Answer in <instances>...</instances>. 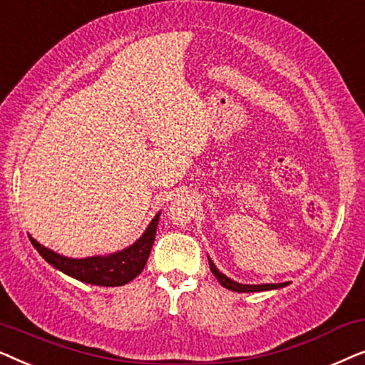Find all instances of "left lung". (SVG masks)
<instances>
[{
	"instance_id": "8db88e82",
	"label": "left lung",
	"mask_w": 365,
	"mask_h": 365,
	"mask_svg": "<svg viewBox=\"0 0 365 365\" xmlns=\"http://www.w3.org/2000/svg\"><path fill=\"white\" fill-rule=\"evenodd\" d=\"M209 267H211V272L216 276V279L221 284L222 287L229 289V291H234V292H261V291H271V289H279V287H286L289 282H281V284H239L236 281H232V279H229L227 276H224V274L219 271V269L214 266V262L209 259Z\"/></svg>"
}]
</instances>
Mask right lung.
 <instances>
[{
    "label": "right lung",
    "mask_w": 365,
    "mask_h": 365,
    "mask_svg": "<svg viewBox=\"0 0 365 365\" xmlns=\"http://www.w3.org/2000/svg\"><path fill=\"white\" fill-rule=\"evenodd\" d=\"M159 214L161 212L154 216L146 231H144L143 236L136 242L123 249V251L109 254V256L71 259L41 246L31 236H29V241H31L34 249L41 254L44 261L51 264L53 267H56L58 271L78 279V281L106 287L124 286V284H128L134 277L139 276L144 266H146L149 252H151L154 244V237H156Z\"/></svg>",
    "instance_id": "right-lung-1"
}]
</instances>
